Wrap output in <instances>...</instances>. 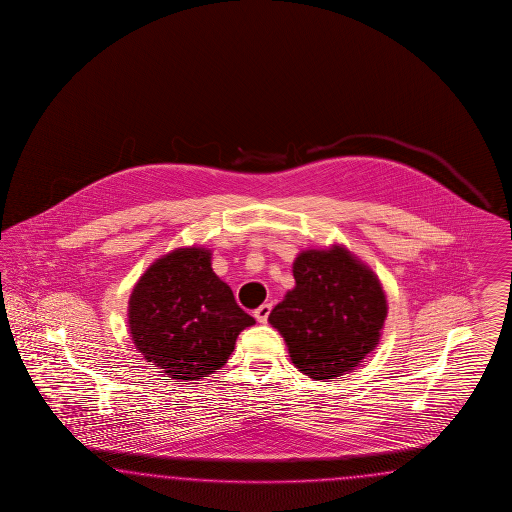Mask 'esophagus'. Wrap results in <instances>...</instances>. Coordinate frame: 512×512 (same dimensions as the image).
Returning a JSON list of instances; mask_svg holds the SVG:
<instances>
[{
    "label": "esophagus",
    "mask_w": 512,
    "mask_h": 512,
    "mask_svg": "<svg viewBox=\"0 0 512 512\" xmlns=\"http://www.w3.org/2000/svg\"><path fill=\"white\" fill-rule=\"evenodd\" d=\"M270 310H272L270 304H263V306H259L257 310L253 311V315H255V319H257L259 323H266V321H268V315H270Z\"/></svg>",
    "instance_id": "1"
}]
</instances>
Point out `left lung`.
Returning <instances> with one entry per match:
<instances>
[{"mask_svg":"<svg viewBox=\"0 0 512 512\" xmlns=\"http://www.w3.org/2000/svg\"><path fill=\"white\" fill-rule=\"evenodd\" d=\"M295 289L268 321L298 372L315 381L355 370L381 338L387 296L377 276L341 246L308 249L293 264Z\"/></svg>","mask_w":512,"mask_h":512,"instance_id":"1","label":"left lung"}]
</instances>
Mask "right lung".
<instances>
[{"mask_svg":"<svg viewBox=\"0 0 512 512\" xmlns=\"http://www.w3.org/2000/svg\"><path fill=\"white\" fill-rule=\"evenodd\" d=\"M204 248L157 259L129 298V328L139 353L163 375L197 381L225 366L238 334L255 319L212 270Z\"/></svg>","mask_w":512,"mask_h":512,"instance_id":"add662e5","label":"right lung"}]
</instances>
